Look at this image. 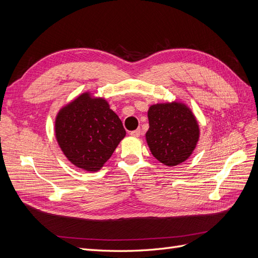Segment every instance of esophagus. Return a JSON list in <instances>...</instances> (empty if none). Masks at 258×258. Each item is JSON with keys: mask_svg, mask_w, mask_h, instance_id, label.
Wrapping results in <instances>:
<instances>
[{"mask_svg": "<svg viewBox=\"0 0 258 258\" xmlns=\"http://www.w3.org/2000/svg\"><path fill=\"white\" fill-rule=\"evenodd\" d=\"M131 137H135V138H138L140 137V135H141V130L140 129H137V130H134V131H130L129 134Z\"/></svg>", "mask_w": 258, "mask_h": 258, "instance_id": "obj_1", "label": "esophagus"}]
</instances>
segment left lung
Here are the masks:
<instances>
[{"label":"left lung","instance_id":"left-lung-1","mask_svg":"<svg viewBox=\"0 0 258 258\" xmlns=\"http://www.w3.org/2000/svg\"><path fill=\"white\" fill-rule=\"evenodd\" d=\"M145 138L154 157L168 167L189 158L199 141L200 129L196 117L184 103L153 104L147 112Z\"/></svg>","mask_w":258,"mask_h":258}]
</instances>
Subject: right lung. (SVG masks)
I'll return each mask as SVG.
<instances>
[{"mask_svg": "<svg viewBox=\"0 0 258 258\" xmlns=\"http://www.w3.org/2000/svg\"><path fill=\"white\" fill-rule=\"evenodd\" d=\"M54 135L74 166L96 172L111 158L126 131L105 99L84 92L58 112Z\"/></svg>", "mask_w": 258, "mask_h": 258, "instance_id": "1", "label": "right lung"}]
</instances>
